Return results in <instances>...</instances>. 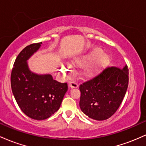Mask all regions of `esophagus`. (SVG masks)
Returning a JSON list of instances; mask_svg holds the SVG:
<instances>
[{
    "label": "esophagus",
    "mask_w": 146,
    "mask_h": 146,
    "mask_svg": "<svg viewBox=\"0 0 146 146\" xmlns=\"http://www.w3.org/2000/svg\"><path fill=\"white\" fill-rule=\"evenodd\" d=\"M69 86L71 87V88H78V83L75 82H74V81L70 82H69Z\"/></svg>",
    "instance_id": "34e87169"
}]
</instances>
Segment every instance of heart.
Listing matches in <instances>:
<instances>
[{"instance_id":"b5f03b06","label":"heart","mask_w":146,"mask_h":146,"mask_svg":"<svg viewBox=\"0 0 146 146\" xmlns=\"http://www.w3.org/2000/svg\"><path fill=\"white\" fill-rule=\"evenodd\" d=\"M92 62H94L90 66L84 70V75L87 76L94 75L100 69L104 67L109 62V56L105 53H102V50L99 47H94L85 55L79 57L75 61V64L78 66H84ZM64 72L68 73V70Z\"/></svg>"}]
</instances>
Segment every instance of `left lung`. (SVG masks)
I'll return each mask as SVG.
<instances>
[{"instance_id": "obj_1", "label": "left lung", "mask_w": 146, "mask_h": 146, "mask_svg": "<svg viewBox=\"0 0 146 146\" xmlns=\"http://www.w3.org/2000/svg\"><path fill=\"white\" fill-rule=\"evenodd\" d=\"M128 66L107 67L80 85V107L93 119L102 121L113 116L121 105L128 86Z\"/></svg>"}]
</instances>
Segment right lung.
Listing matches in <instances>:
<instances>
[{
	"label": "right lung",
	"instance_id": "1",
	"mask_svg": "<svg viewBox=\"0 0 146 146\" xmlns=\"http://www.w3.org/2000/svg\"><path fill=\"white\" fill-rule=\"evenodd\" d=\"M42 42L23 48L14 64L11 86L22 111L33 119L43 120L58 111L68 90L67 83L53 80L51 75H37L29 71L27 60L40 47Z\"/></svg>",
	"mask_w": 146,
	"mask_h": 146
}]
</instances>
